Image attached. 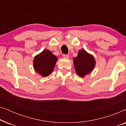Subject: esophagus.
Instances as JSON below:
<instances>
[{
    "instance_id": "34e87169",
    "label": "esophagus",
    "mask_w": 126,
    "mask_h": 126,
    "mask_svg": "<svg viewBox=\"0 0 126 126\" xmlns=\"http://www.w3.org/2000/svg\"><path fill=\"white\" fill-rule=\"evenodd\" d=\"M63 58H69V55L68 54H63Z\"/></svg>"
}]
</instances>
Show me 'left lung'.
I'll return each mask as SVG.
<instances>
[{"label": "left lung", "instance_id": "obj_1", "mask_svg": "<svg viewBox=\"0 0 126 126\" xmlns=\"http://www.w3.org/2000/svg\"><path fill=\"white\" fill-rule=\"evenodd\" d=\"M73 63L76 72L81 77L90 73L95 66L94 56L88 53L84 49L79 51L77 56L73 58Z\"/></svg>", "mask_w": 126, "mask_h": 126}]
</instances>
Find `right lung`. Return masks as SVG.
<instances>
[{"instance_id": "1", "label": "right lung", "mask_w": 126, "mask_h": 126, "mask_svg": "<svg viewBox=\"0 0 126 126\" xmlns=\"http://www.w3.org/2000/svg\"><path fill=\"white\" fill-rule=\"evenodd\" d=\"M57 57L49 50H44L35 57L33 61L34 68L43 77H47L52 73Z\"/></svg>"}]
</instances>
